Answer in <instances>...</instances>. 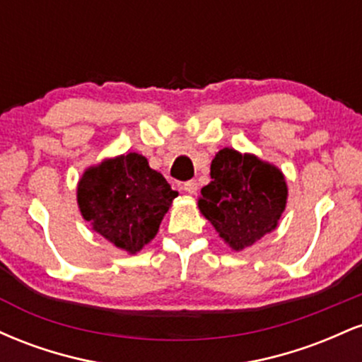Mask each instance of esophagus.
Segmentation results:
<instances>
[{
    "mask_svg": "<svg viewBox=\"0 0 362 362\" xmlns=\"http://www.w3.org/2000/svg\"><path fill=\"white\" fill-rule=\"evenodd\" d=\"M184 190H185L187 194H190V195L195 194V192H197V182H195V180L185 182V184H184Z\"/></svg>",
    "mask_w": 362,
    "mask_h": 362,
    "instance_id": "obj_1",
    "label": "esophagus"
}]
</instances>
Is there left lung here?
<instances>
[{
    "mask_svg": "<svg viewBox=\"0 0 362 362\" xmlns=\"http://www.w3.org/2000/svg\"><path fill=\"white\" fill-rule=\"evenodd\" d=\"M199 209L236 252L252 247L277 228L288 201V185L277 167L255 155L223 148L211 163Z\"/></svg>",
    "mask_w": 362,
    "mask_h": 362,
    "instance_id": "1",
    "label": "left lung"
}]
</instances>
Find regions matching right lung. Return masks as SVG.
I'll list each match as a JSON object with an SVG mask.
<instances>
[{
    "label": "right lung",
    "instance_id": "add662e5",
    "mask_svg": "<svg viewBox=\"0 0 362 362\" xmlns=\"http://www.w3.org/2000/svg\"><path fill=\"white\" fill-rule=\"evenodd\" d=\"M177 195L146 158L127 153L86 168L76 199L93 231L120 250L136 253L155 238Z\"/></svg>",
    "mask_w": 362,
    "mask_h": 362
}]
</instances>
